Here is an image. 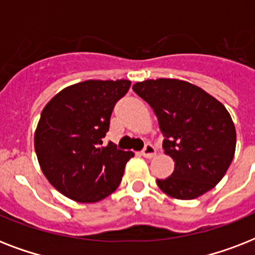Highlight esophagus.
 I'll use <instances>...</instances> for the list:
<instances>
[{"label": "esophagus", "mask_w": 255, "mask_h": 255, "mask_svg": "<svg viewBox=\"0 0 255 255\" xmlns=\"http://www.w3.org/2000/svg\"><path fill=\"white\" fill-rule=\"evenodd\" d=\"M141 155L145 157V159H152L153 156H156V148L151 144H147L145 148H144L143 151H141Z\"/></svg>", "instance_id": "obj_1"}]
</instances>
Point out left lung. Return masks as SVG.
<instances>
[{"label": "left lung", "instance_id": "obj_1", "mask_svg": "<svg viewBox=\"0 0 255 255\" xmlns=\"http://www.w3.org/2000/svg\"><path fill=\"white\" fill-rule=\"evenodd\" d=\"M132 90L155 112L165 137L164 153L174 161L173 173L156 181L160 189L172 198L193 200L217 185L232 164L237 143L225 106L180 79H147Z\"/></svg>", "mask_w": 255, "mask_h": 255}]
</instances>
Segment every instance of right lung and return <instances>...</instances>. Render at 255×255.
<instances>
[{"instance_id": "right-lung-1", "label": "right lung", "mask_w": 255, "mask_h": 255, "mask_svg": "<svg viewBox=\"0 0 255 255\" xmlns=\"http://www.w3.org/2000/svg\"><path fill=\"white\" fill-rule=\"evenodd\" d=\"M131 81H85L63 88L42 110L34 148L45 177L63 196L82 204L102 201L120 185L132 152L102 139L118 100Z\"/></svg>"}]
</instances>
